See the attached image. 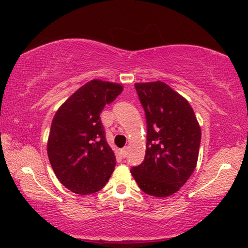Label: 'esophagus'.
I'll use <instances>...</instances> for the list:
<instances>
[{"instance_id": "1", "label": "esophagus", "mask_w": 248, "mask_h": 248, "mask_svg": "<svg viewBox=\"0 0 248 248\" xmlns=\"http://www.w3.org/2000/svg\"><path fill=\"white\" fill-rule=\"evenodd\" d=\"M127 152H128V147H124V148H123L120 150V154L121 155H123L124 157L127 156Z\"/></svg>"}]
</instances>
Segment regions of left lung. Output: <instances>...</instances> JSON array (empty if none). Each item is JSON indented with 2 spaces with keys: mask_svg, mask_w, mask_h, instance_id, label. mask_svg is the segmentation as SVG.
<instances>
[{
  "mask_svg": "<svg viewBox=\"0 0 248 248\" xmlns=\"http://www.w3.org/2000/svg\"><path fill=\"white\" fill-rule=\"evenodd\" d=\"M134 86L145 110L147 143L143 163L131 173L146 194L170 196L196 168L202 130L187 100L164 82Z\"/></svg>",
  "mask_w": 248,
  "mask_h": 248,
  "instance_id": "8db88e82",
  "label": "left lung"
}]
</instances>
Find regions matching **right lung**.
<instances>
[{"mask_svg": "<svg viewBox=\"0 0 248 248\" xmlns=\"http://www.w3.org/2000/svg\"><path fill=\"white\" fill-rule=\"evenodd\" d=\"M123 89L120 84L92 80L62 104L52 120L49 160L57 179L73 193L98 192L114 171L116 157L100 113Z\"/></svg>", "mask_w": 248, "mask_h": 248, "instance_id": "obj_1", "label": "right lung"}]
</instances>
